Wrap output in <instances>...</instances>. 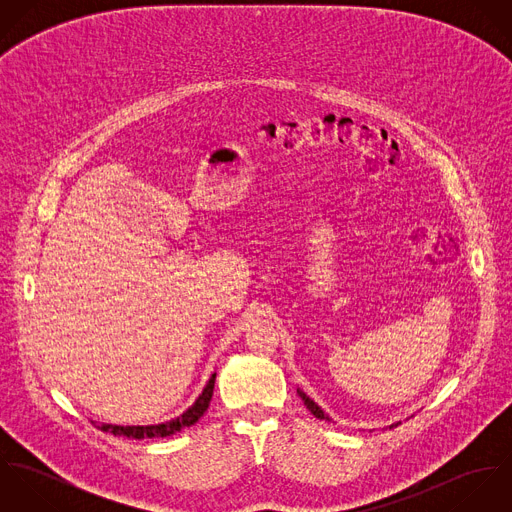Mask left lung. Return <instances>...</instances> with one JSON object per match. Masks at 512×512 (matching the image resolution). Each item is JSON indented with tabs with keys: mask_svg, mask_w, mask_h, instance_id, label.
<instances>
[{
	"mask_svg": "<svg viewBox=\"0 0 512 512\" xmlns=\"http://www.w3.org/2000/svg\"><path fill=\"white\" fill-rule=\"evenodd\" d=\"M297 394H299V398L303 400V404L307 406V410H309V412H311L315 418H319V420H325V422H331L329 414H325V412H323V408H321V406H319V404H317L313 398H309V396H307V394H305L301 388H297ZM398 424H400V422H396V424H390L388 428H394V426H398Z\"/></svg>",
	"mask_w": 512,
	"mask_h": 512,
	"instance_id": "obj_1",
	"label": "left lung"
}]
</instances>
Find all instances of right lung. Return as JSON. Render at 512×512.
<instances>
[{"mask_svg":"<svg viewBox=\"0 0 512 512\" xmlns=\"http://www.w3.org/2000/svg\"><path fill=\"white\" fill-rule=\"evenodd\" d=\"M215 378L217 372L211 374L209 382L205 384L203 392L199 394V398L177 418L161 422V424H149V426H118V424H104V422H94L102 432H110L114 436H124V438L144 439V438H167L173 436L177 432H181L183 428H189L193 424L199 422V418L207 412L211 398H213V388H215Z\"/></svg>","mask_w":512,"mask_h":512,"instance_id":"obj_1","label":"right lung"}]
</instances>
